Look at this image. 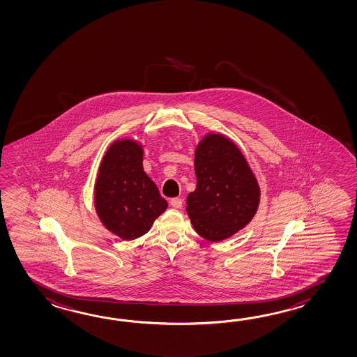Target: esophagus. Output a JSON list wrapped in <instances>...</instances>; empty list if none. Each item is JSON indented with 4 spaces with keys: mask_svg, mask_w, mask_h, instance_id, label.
I'll use <instances>...</instances> for the list:
<instances>
[{
    "mask_svg": "<svg viewBox=\"0 0 357 357\" xmlns=\"http://www.w3.org/2000/svg\"><path fill=\"white\" fill-rule=\"evenodd\" d=\"M169 204H171V206L176 208V209H181L183 202H182V199H180V197H174V199H171Z\"/></svg>",
    "mask_w": 357,
    "mask_h": 357,
    "instance_id": "34e87169",
    "label": "esophagus"
}]
</instances>
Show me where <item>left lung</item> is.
<instances>
[{
  "instance_id": "left-lung-1",
  "label": "left lung",
  "mask_w": 357,
  "mask_h": 357,
  "mask_svg": "<svg viewBox=\"0 0 357 357\" xmlns=\"http://www.w3.org/2000/svg\"><path fill=\"white\" fill-rule=\"evenodd\" d=\"M197 189L186 199L192 227L218 243L243 229L260 202L257 177L237 145L222 134H206L195 151Z\"/></svg>"
}]
</instances>
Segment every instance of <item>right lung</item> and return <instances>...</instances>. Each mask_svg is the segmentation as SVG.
Listing matches in <instances>:
<instances>
[{"label":"right lung","instance_id":"obj_1","mask_svg":"<svg viewBox=\"0 0 357 357\" xmlns=\"http://www.w3.org/2000/svg\"><path fill=\"white\" fill-rule=\"evenodd\" d=\"M144 149L134 139L109 145L94 185L96 212L103 226L122 240L145 235L167 209V202L143 168Z\"/></svg>","mask_w":357,"mask_h":357}]
</instances>
